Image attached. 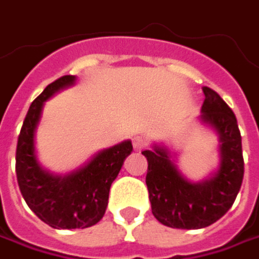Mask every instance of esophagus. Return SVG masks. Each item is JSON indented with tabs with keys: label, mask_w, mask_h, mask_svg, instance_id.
Instances as JSON below:
<instances>
[{
	"label": "esophagus",
	"mask_w": 259,
	"mask_h": 259,
	"mask_svg": "<svg viewBox=\"0 0 259 259\" xmlns=\"http://www.w3.org/2000/svg\"><path fill=\"white\" fill-rule=\"evenodd\" d=\"M132 142H133V148H135V151H142V149L146 146V141H145L142 136H135Z\"/></svg>",
	"instance_id": "34e87169"
}]
</instances>
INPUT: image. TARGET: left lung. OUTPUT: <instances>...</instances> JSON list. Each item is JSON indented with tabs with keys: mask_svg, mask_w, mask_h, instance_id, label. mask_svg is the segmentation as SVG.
I'll use <instances>...</instances> for the list:
<instances>
[{
	"mask_svg": "<svg viewBox=\"0 0 259 259\" xmlns=\"http://www.w3.org/2000/svg\"><path fill=\"white\" fill-rule=\"evenodd\" d=\"M203 121L219 133L220 166L204 183H188L178 172L168 152L155 146L143 151L148 159L146 186L152 213L165 226L201 229L219 220L232 207L243 180L242 138L231 107L211 88L204 87Z\"/></svg>",
	"mask_w": 259,
	"mask_h": 259,
	"instance_id": "8db88e82",
	"label": "left lung"
}]
</instances>
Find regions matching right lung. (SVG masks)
Segmentation results:
<instances>
[{"instance_id":"right-lung-1","label":"right lung","mask_w":259,"mask_h":259,"mask_svg":"<svg viewBox=\"0 0 259 259\" xmlns=\"http://www.w3.org/2000/svg\"><path fill=\"white\" fill-rule=\"evenodd\" d=\"M75 76L63 75L49 84L28 108L20 130L16 151V172L20 191L33 213L55 229H84L103 219L111 183L133 146L129 141L100 152L79 171L53 177L43 171L34 155V130L43 103Z\"/></svg>"}]
</instances>
